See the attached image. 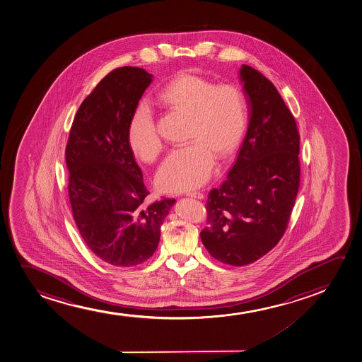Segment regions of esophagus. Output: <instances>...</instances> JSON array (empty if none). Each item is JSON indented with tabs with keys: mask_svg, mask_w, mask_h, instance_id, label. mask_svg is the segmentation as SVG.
I'll list each match as a JSON object with an SVG mask.
<instances>
[{
	"mask_svg": "<svg viewBox=\"0 0 362 362\" xmlns=\"http://www.w3.org/2000/svg\"><path fill=\"white\" fill-rule=\"evenodd\" d=\"M185 195L189 196V197H192V199H197V200H202V199H204V194H201V192H187Z\"/></svg>",
	"mask_w": 362,
	"mask_h": 362,
	"instance_id": "obj_1",
	"label": "esophagus"
}]
</instances>
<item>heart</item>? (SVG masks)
Returning <instances> with one entry per match:
<instances>
[{
    "mask_svg": "<svg viewBox=\"0 0 362 362\" xmlns=\"http://www.w3.org/2000/svg\"><path fill=\"white\" fill-rule=\"evenodd\" d=\"M158 102L190 115V144L172 151L156 173L163 192H180L204 185L218 158H229L246 133L248 107L243 90L230 83L217 85L209 78L179 74L158 95ZM128 145L136 158L151 162L163 148L161 136L148 103L136 105L127 131Z\"/></svg>",
    "mask_w": 362,
    "mask_h": 362,
    "instance_id": "1",
    "label": "heart"
}]
</instances>
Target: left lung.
Listing matches in <instances>:
<instances>
[{
  "mask_svg": "<svg viewBox=\"0 0 362 362\" xmlns=\"http://www.w3.org/2000/svg\"><path fill=\"white\" fill-rule=\"evenodd\" d=\"M250 112L241 149L228 179L212 189L201 241L213 258L243 267L285 234L300 178L299 133L276 87L258 70L240 69Z\"/></svg>",
  "mask_w": 362,
  "mask_h": 362,
  "instance_id": "left-lung-1",
  "label": "left lung"
}]
</instances>
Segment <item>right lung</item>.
Instances as JSON below:
<instances>
[{"label": "right lung", "mask_w": 362, "mask_h": 362, "mask_svg": "<svg viewBox=\"0 0 362 362\" xmlns=\"http://www.w3.org/2000/svg\"><path fill=\"white\" fill-rule=\"evenodd\" d=\"M151 81V74L133 66L107 74L78 107L65 150L77 229L94 255L122 268L153 255L175 202L148 204L149 192L128 145L129 119Z\"/></svg>", "instance_id": "obj_1"}]
</instances>
